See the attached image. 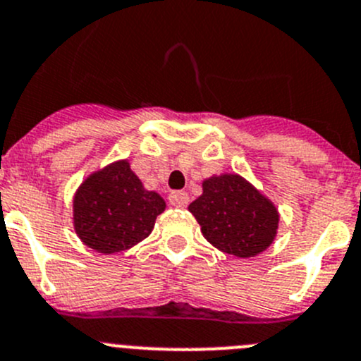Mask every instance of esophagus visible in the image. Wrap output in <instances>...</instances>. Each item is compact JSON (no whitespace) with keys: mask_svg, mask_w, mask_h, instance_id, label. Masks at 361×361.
Returning <instances> with one entry per match:
<instances>
[{"mask_svg":"<svg viewBox=\"0 0 361 361\" xmlns=\"http://www.w3.org/2000/svg\"><path fill=\"white\" fill-rule=\"evenodd\" d=\"M169 202L176 208H185L188 204V194L183 190H176V192H171L169 194Z\"/></svg>","mask_w":361,"mask_h":361,"instance_id":"34e87169","label":"esophagus"}]
</instances>
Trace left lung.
<instances>
[{"mask_svg":"<svg viewBox=\"0 0 361 361\" xmlns=\"http://www.w3.org/2000/svg\"><path fill=\"white\" fill-rule=\"evenodd\" d=\"M188 212L213 247L236 257H254L277 234V208L238 174L206 180Z\"/></svg>","mask_w":361,"mask_h":361,"instance_id":"8db88e82","label":"left lung"}]
</instances>
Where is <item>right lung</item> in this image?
<instances>
[{"label":"right lung","mask_w":361,"mask_h":361,"mask_svg":"<svg viewBox=\"0 0 361 361\" xmlns=\"http://www.w3.org/2000/svg\"><path fill=\"white\" fill-rule=\"evenodd\" d=\"M164 209V199L146 190L123 160L80 185L73 197V226L87 247L114 254L148 238Z\"/></svg>","instance_id":"obj_1"}]
</instances>
